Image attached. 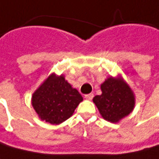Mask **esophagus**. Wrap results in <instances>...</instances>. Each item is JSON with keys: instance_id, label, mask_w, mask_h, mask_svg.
<instances>
[{"instance_id": "obj_1", "label": "esophagus", "mask_w": 159, "mask_h": 159, "mask_svg": "<svg viewBox=\"0 0 159 159\" xmlns=\"http://www.w3.org/2000/svg\"><path fill=\"white\" fill-rule=\"evenodd\" d=\"M93 97H94L93 93H90V94H87V95H85L84 98H86V99H88V100H91V99L93 98Z\"/></svg>"}]
</instances>
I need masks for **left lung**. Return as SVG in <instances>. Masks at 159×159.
<instances>
[{
    "instance_id": "1",
    "label": "left lung",
    "mask_w": 159,
    "mask_h": 159,
    "mask_svg": "<svg viewBox=\"0 0 159 159\" xmlns=\"http://www.w3.org/2000/svg\"><path fill=\"white\" fill-rule=\"evenodd\" d=\"M101 95L93 98L101 116L110 122H119L134 107V95L120 76L108 77L101 84Z\"/></svg>"
}]
</instances>
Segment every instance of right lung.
<instances>
[{"label": "right lung", "mask_w": 159, "mask_h": 159, "mask_svg": "<svg viewBox=\"0 0 159 159\" xmlns=\"http://www.w3.org/2000/svg\"><path fill=\"white\" fill-rule=\"evenodd\" d=\"M83 101L78 90L65 80L64 75H50L33 93L31 104L39 117L51 124H60L74 113Z\"/></svg>", "instance_id": "right-lung-1"}]
</instances>
